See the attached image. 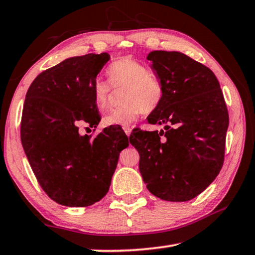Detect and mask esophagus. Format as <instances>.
I'll return each instance as SVG.
<instances>
[{
  "instance_id": "obj_1",
  "label": "esophagus",
  "mask_w": 255,
  "mask_h": 255,
  "mask_svg": "<svg viewBox=\"0 0 255 255\" xmlns=\"http://www.w3.org/2000/svg\"><path fill=\"white\" fill-rule=\"evenodd\" d=\"M124 131L126 132L127 136H129V135H130V132H131V128L130 127H124Z\"/></svg>"
}]
</instances>
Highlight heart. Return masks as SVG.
Instances as JSON below:
<instances>
[{
	"label": "heart",
	"instance_id": "obj_1",
	"mask_svg": "<svg viewBox=\"0 0 255 255\" xmlns=\"http://www.w3.org/2000/svg\"><path fill=\"white\" fill-rule=\"evenodd\" d=\"M108 76L114 88H125L124 105L110 111L105 118V126L129 127L143 112H152L161 105L164 86L149 67L132 57H122L110 64ZM93 101L99 110L110 105L111 86L98 79L92 88Z\"/></svg>",
	"mask_w": 255,
	"mask_h": 255
}]
</instances>
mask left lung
Masks as SVG:
<instances>
[{
    "label": "left lung",
    "instance_id": "left-lung-1",
    "mask_svg": "<svg viewBox=\"0 0 255 255\" xmlns=\"http://www.w3.org/2000/svg\"><path fill=\"white\" fill-rule=\"evenodd\" d=\"M164 97L147 120L164 130L131 132L149 192L166 201L196 198L218 175L225 156L228 111L213 71L179 51L147 56Z\"/></svg>",
    "mask_w": 255,
    "mask_h": 255
}]
</instances>
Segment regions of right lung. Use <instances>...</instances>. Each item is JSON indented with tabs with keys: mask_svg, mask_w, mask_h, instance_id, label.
Masks as SVG:
<instances>
[{
	"mask_svg": "<svg viewBox=\"0 0 255 255\" xmlns=\"http://www.w3.org/2000/svg\"><path fill=\"white\" fill-rule=\"evenodd\" d=\"M109 59L107 53L67 58L40 73L25 94L21 143L38 183L59 205L88 207L100 201L120 152L129 145L117 126L93 138L79 132L81 125L96 128L100 123L92 88Z\"/></svg>",
	"mask_w": 255,
	"mask_h": 255,
	"instance_id": "right-lung-1",
	"label": "right lung"
}]
</instances>
